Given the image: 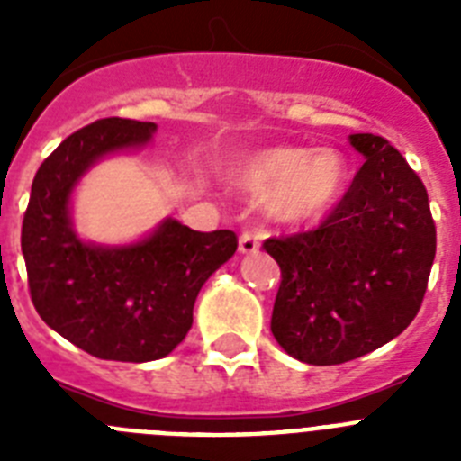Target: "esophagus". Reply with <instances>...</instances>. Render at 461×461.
<instances>
[{
  "label": "esophagus",
  "instance_id": "esophagus-1",
  "mask_svg": "<svg viewBox=\"0 0 461 461\" xmlns=\"http://www.w3.org/2000/svg\"><path fill=\"white\" fill-rule=\"evenodd\" d=\"M260 247V233L256 230H244L240 235V254H256Z\"/></svg>",
  "mask_w": 461,
  "mask_h": 461
}]
</instances>
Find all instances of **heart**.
Masks as SVG:
<instances>
[{"instance_id":"obj_1","label":"heart","mask_w":461,"mask_h":461,"mask_svg":"<svg viewBox=\"0 0 461 461\" xmlns=\"http://www.w3.org/2000/svg\"><path fill=\"white\" fill-rule=\"evenodd\" d=\"M346 161L335 149L270 148L244 158L235 180L249 194L267 198L270 212L288 223L312 221L339 201Z\"/></svg>"}]
</instances>
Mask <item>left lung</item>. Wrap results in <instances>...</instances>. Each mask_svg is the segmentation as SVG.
<instances>
[{"label":"left lung","mask_w":461,"mask_h":461,"mask_svg":"<svg viewBox=\"0 0 461 461\" xmlns=\"http://www.w3.org/2000/svg\"><path fill=\"white\" fill-rule=\"evenodd\" d=\"M351 145L365 164L319 228L263 242L281 270L272 335L307 365L356 360L402 335L437 254L418 173L385 138L353 133Z\"/></svg>","instance_id":"8db88e82"}]
</instances>
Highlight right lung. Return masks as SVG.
<instances>
[{
    "label": "right lung",
    "mask_w": 461,
    "mask_h": 461,
    "mask_svg": "<svg viewBox=\"0 0 461 461\" xmlns=\"http://www.w3.org/2000/svg\"><path fill=\"white\" fill-rule=\"evenodd\" d=\"M154 122L105 117L83 126L36 170L23 219L30 295L55 332L101 360L168 356L194 323L198 291L238 249L233 230L201 233L166 219L129 247H96L73 233L68 198L104 154L145 145Z\"/></svg>",
    "instance_id": "add662e5"
}]
</instances>
